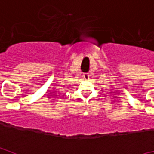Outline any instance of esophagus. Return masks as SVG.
<instances>
[{
	"mask_svg": "<svg viewBox=\"0 0 154 154\" xmlns=\"http://www.w3.org/2000/svg\"><path fill=\"white\" fill-rule=\"evenodd\" d=\"M82 78H84V79L87 80L89 79V74H87V73H85V74L82 75Z\"/></svg>",
	"mask_w": 154,
	"mask_h": 154,
	"instance_id": "obj_1",
	"label": "esophagus"
}]
</instances>
